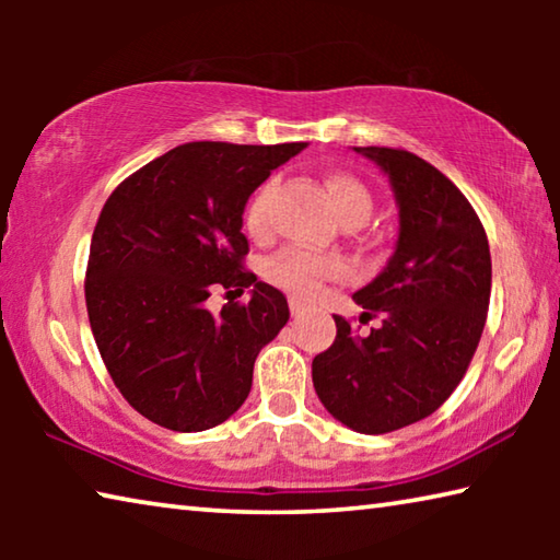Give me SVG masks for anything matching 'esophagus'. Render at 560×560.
I'll list each match as a JSON object with an SVG mask.
<instances>
[{"instance_id":"esophagus-1","label":"esophagus","mask_w":560,"mask_h":560,"mask_svg":"<svg viewBox=\"0 0 560 560\" xmlns=\"http://www.w3.org/2000/svg\"><path fill=\"white\" fill-rule=\"evenodd\" d=\"M289 308H291V316H301L303 314V303L299 299H291L289 301Z\"/></svg>"}]
</instances>
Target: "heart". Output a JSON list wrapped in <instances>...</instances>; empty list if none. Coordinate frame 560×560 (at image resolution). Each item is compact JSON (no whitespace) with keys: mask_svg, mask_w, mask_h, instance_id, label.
<instances>
[{"mask_svg":"<svg viewBox=\"0 0 560 560\" xmlns=\"http://www.w3.org/2000/svg\"><path fill=\"white\" fill-rule=\"evenodd\" d=\"M328 200L343 224H363L373 212V195L358 177L348 173H328L324 177ZM271 185H261L244 210V230L252 240H264L271 232L269 220ZM346 261L334 254H314L306 249H283L264 264V277L277 289L296 299H314L328 281L346 277Z\"/></svg>","mask_w":560,"mask_h":560,"instance_id":"heart-1","label":"heart"}]
</instances>
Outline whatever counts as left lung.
<instances>
[{"label": "left lung", "instance_id": "obj_1", "mask_svg": "<svg viewBox=\"0 0 560 560\" xmlns=\"http://www.w3.org/2000/svg\"><path fill=\"white\" fill-rule=\"evenodd\" d=\"M390 177L400 236L385 271L353 299L383 326L358 336L336 318L334 346L311 373L326 410L363 434L432 415L467 373L487 324L491 254L467 197L428 160L400 148H355Z\"/></svg>", "mask_w": 560, "mask_h": 560}]
</instances>
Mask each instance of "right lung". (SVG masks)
Returning a JSON list of instances; mask_svg holds the SVG:
<instances>
[{
	"label": "right lung",
	"instance_id": "add662e5",
	"mask_svg": "<svg viewBox=\"0 0 560 560\" xmlns=\"http://www.w3.org/2000/svg\"><path fill=\"white\" fill-rule=\"evenodd\" d=\"M306 143H185L113 189L93 230L86 308L98 353L130 407L175 432H202L240 410L254 360L289 320L279 289L244 259L242 214L273 167ZM212 317L214 288L242 293Z\"/></svg>",
	"mask_w": 560,
	"mask_h": 560
}]
</instances>
